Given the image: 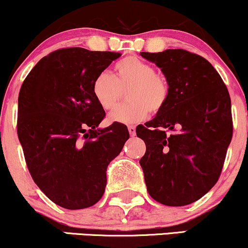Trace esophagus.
<instances>
[{"instance_id": "34e87169", "label": "esophagus", "mask_w": 248, "mask_h": 248, "mask_svg": "<svg viewBox=\"0 0 248 248\" xmlns=\"http://www.w3.org/2000/svg\"><path fill=\"white\" fill-rule=\"evenodd\" d=\"M127 130H129V134L134 137V136L136 135V127L134 126V125H129V126H127Z\"/></svg>"}]
</instances>
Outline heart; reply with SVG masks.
<instances>
[{
  "label": "heart",
  "mask_w": 248,
  "mask_h": 248,
  "mask_svg": "<svg viewBox=\"0 0 248 248\" xmlns=\"http://www.w3.org/2000/svg\"><path fill=\"white\" fill-rule=\"evenodd\" d=\"M127 103L108 114V123L134 124L143 121L149 112L157 113L167 105L169 82L156 73L150 62L137 57H127L114 66V77L100 72L92 82V94L104 110H111L126 91Z\"/></svg>",
  "instance_id": "b5f03b06"
}]
</instances>
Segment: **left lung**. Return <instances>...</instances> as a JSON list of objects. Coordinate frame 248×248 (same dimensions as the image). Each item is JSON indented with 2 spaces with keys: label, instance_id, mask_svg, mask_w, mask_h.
<instances>
[{
  "label": "left lung",
  "instance_id": "8db88e82",
  "mask_svg": "<svg viewBox=\"0 0 248 248\" xmlns=\"http://www.w3.org/2000/svg\"><path fill=\"white\" fill-rule=\"evenodd\" d=\"M140 55L161 68L170 87L167 105L136 129L146 145L140 161L146 188L159 203L186 206L219 180L233 134L230 93L198 54L166 49Z\"/></svg>",
  "mask_w": 248,
  "mask_h": 248
}]
</instances>
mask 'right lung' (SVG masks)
<instances>
[{
	"label": "right lung",
	"mask_w": 248,
	"mask_h": 248,
	"mask_svg": "<svg viewBox=\"0 0 248 248\" xmlns=\"http://www.w3.org/2000/svg\"><path fill=\"white\" fill-rule=\"evenodd\" d=\"M121 57L114 52L63 48L44 57L18 94L17 136L34 182L66 209L102 199L108 164L121 154L124 124L98 127L105 111L92 94L95 77Z\"/></svg>",
	"instance_id": "1"
}]
</instances>
